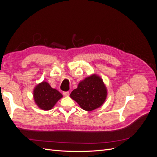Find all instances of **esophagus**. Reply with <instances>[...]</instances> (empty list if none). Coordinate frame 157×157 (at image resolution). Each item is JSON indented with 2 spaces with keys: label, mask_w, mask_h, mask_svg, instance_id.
I'll use <instances>...</instances> for the list:
<instances>
[{
  "label": "esophagus",
  "mask_w": 157,
  "mask_h": 157,
  "mask_svg": "<svg viewBox=\"0 0 157 157\" xmlns=\"http://www.w3.org/2000/svg\"><path fill=\"white\" fill-rule=\"evenodd\" d=\"M63 94L64 96H68L69 95V92H68V91L67 92H63Z\"/></svg>",
  "instance_id": "esophagus-1"
}]
</instances>
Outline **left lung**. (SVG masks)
I'll return each instance as SVG.
<instances>
[{
	"label": "left lung",
	"mask_w": 157,
	"mask_h": 157,
	"mask_svg": "<svg viewBox=\"0 0 157 157\" xmlns=\"http://www.w3.org/2000/svg\"><path fill=\"white\" fill-rule=\"evenodd\" d=\"M107 94V88L101 78L92 75L80 82L70 96L84 110L91 111L103 105Z\"/></svg>",
	"instance_id": "8db88e82"
}]
</instances>
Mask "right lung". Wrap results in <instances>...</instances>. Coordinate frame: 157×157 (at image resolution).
I'll return each mask as SVG.
<instances>
[{"mask_svg":"<svg viewBox=\"0 0 157 157\" xmlns=\"http://www.w3.org/2000/svg\"><path fill=\"white\" fill-rule=\"evenodd\" d=\"M33 97L38 107L42 110L48 111L63 96L58 90L52 88L48 82L43 81L35 88Z\"/></svg>","mask_w":157,"mask_h":157,"instance_id":"right-lung-1","label":"right lung"}]
</instances>
